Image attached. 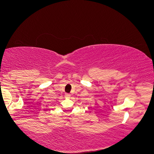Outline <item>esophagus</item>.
I'll return each mask as SVG.
<instances>
[{
  "label": "esophagus",
  "instance_id": "obj_1",
  "mask_svg": "<svg viewBox=\"0 0 154 154\" xmlns=\"http://www.w3.org/2000/svg\"><path fill=\"white\" fill-rule=\"evenodd\" d=\"M65 97H66L69 98L71 97V94L69 93H66V94H65Z\"/></svg>",
  "mask_w": 154,
  "mask_h": 154
}]
</instances>
